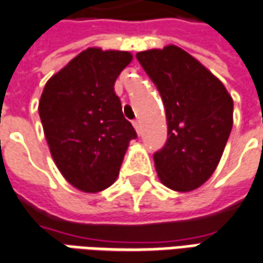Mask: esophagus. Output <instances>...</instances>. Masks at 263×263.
Segmentation results:
<instances>
[{"instance_id": "obj_1", "label": "esophagus", "mask_w": 263, "mask_h": 263, "mask_svg": "<svg viewBox=\"0 0 263 263\" xmlns=\"http://www.w3.org/2000/svg\"><path fill=\"white\" fill-rule=\"evenodd\" d=\"M132 125L135 128V131L138 134H141V122H139V119H135V121H132Z\"/></svg>"}]
</instances>
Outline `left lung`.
I'll return each instance as SVG.
<instances>
[{"label":"left lung","instance_id":"left-lung-1","mask_svg":"<svg viewBox=\"0 0 263 263\" xmlns=\"http://www.w3.org/2000/svg\"><path fill=\"white\" fill-rule=\"evenodd\" d=\"M163 101L168 139L154 154L161 182L178 192L199 188L221 161L234 124V101L221 81L175 45L138 52Z\"/></svg>","mask_w":263,"mask_h":263}]
</instances>
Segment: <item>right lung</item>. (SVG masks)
Wrapping results in <instances>:
<instances>
[{
	"label": "right lung",
	"instance_id": "obj_1",
	"mask_svg": "<svg viewBox=\"0 0 263 263\" xmlns=\"http://www.w3.org/2000/svg\"><path fill=\"white\" fill-rule=\"evenodd\" d=\"M128 51L88 48L52 75L38 112L55 165L72 186L100 192L111 186L137 132L114 91Z\"/></svg>",
	"mask_w": 263,
	"mask_h": 263
}]
</instances>
